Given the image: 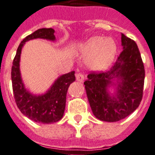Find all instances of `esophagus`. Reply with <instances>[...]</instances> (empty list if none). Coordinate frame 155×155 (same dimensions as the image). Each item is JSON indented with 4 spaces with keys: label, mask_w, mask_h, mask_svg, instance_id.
<instances>
[{
    "label": "esophagus",
    "mask_w": 155,
    "mask_h": 155,
    "mask_svg": "<svg viewBox=\"0 0 155 155\" xmlns=\"http://www.w3.org/2000/svg\"><path fill=\"white\" fill-rule=\"evenodd\" d=\"M76 79L78 82H82L83 81H84V79H85L84 74H82V73H76Z\"/></svg>",
    "instance_id": "1"
}]
</instances>
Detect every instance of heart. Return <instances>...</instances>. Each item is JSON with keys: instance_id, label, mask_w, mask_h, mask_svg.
<instances>
[{"instance_id": "1", "label": "heart", "mask_w": 155, "mask_h": 155, "mask_svg": "<svg viewBox=\"0 0 155 155\" xmlns=\"http://www.w3.org/2000/svg\"><path fill=\"white\" fill-rule=\"evenodd\" d=\"M116 49L114 40L96 36L82 43L80 52L83 56L87 57V64L91 68L103 70L112 64Z\"/></svg>"}]
</instances>
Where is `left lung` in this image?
Instances as JSON below:
<instances>
[{
	"label": "left lung",
	"mask_w": 155,
	"mask_h": 155,
	"mask_svg": "<svg viewBox=\"0 0 155 155\" xmlns=\"http://www.w3.org/2000/svg\"><path fill=\"white\" fill-rule=\"evenodd\" d=\"M123 51L107 72L92 71L84 82L93 114L104 122H117L133 113L142 100L145 67L137 43L122 33ZM115 79L117 84L112 82ZM117 86L111 96L109 86Z\"/></svg>",
	"instance_id": "obj_1"
}]
</instances>
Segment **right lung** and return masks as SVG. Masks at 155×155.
<instances>
[{"label":"right lung","instance_id":"1","mask_svg":"<svg viewBox=\"0 0 155 155\" xmlns=\"http://www.w3.org/2000/svg\"><path fill=\"white\" fill-rule=\"evenodd\" d=\"M53 28H41L27 36L19 44L11 68V79L14 96L21 113L36 123L45 124L56 123L62 118L65 109L66 95L68 87L75 81L74 71L60 76L44 95H34L24 87L21 78L19 61L24 43L36 38L54 41Z\"/></svg>","mask_w":155,"mask_h":155}]
</instances>
